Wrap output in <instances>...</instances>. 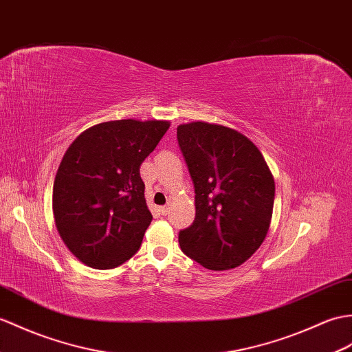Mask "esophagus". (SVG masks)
Returning <instances> with one entry per match:
<instances>
[{"label":"esophagus","instance_id":"obj_1","mask_svg":"<svg viewBox=\"0 0 352 352\" xmlns=\"http://www.w3.org/2000/svg\"><path fill=\"white\" fill-rule=\"evenodd\" d=\"M169 210H170V207H169V206H163V207H160V208H159V211H160V213H162L163 216L169 214Z\"/></svg>","mask_w":352,"mask_h":352}]
</instances>
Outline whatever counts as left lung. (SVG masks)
Returning <instances> with one entry per match:
<instances>
[{"instance_id":"obj_1","label":"left lung","mask_w":352,"mask_h":352,"mask_svg":"<svg viewBox=\"0 0 352 352\" xmlns=\"http://www.w3.org/2000/svg\"><path fill=\"white\" fill-rule=\"evenodd\" d=\"M195 187V220L179 248L208 270L241 265L265 240L274 178L258 146L239 130L206 121L177 127Z\"/></svg>"}]
</instances>
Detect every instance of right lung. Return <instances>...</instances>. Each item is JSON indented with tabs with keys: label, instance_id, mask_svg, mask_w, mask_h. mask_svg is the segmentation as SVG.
I'll return each instance as SVG.
<instances>
[{
	"label": "right lung",
	"instance_id": "1",
	"mask_svg": "<svg viewBox=\"0 0 352 352\" xmlns=\"http://www.w3.org/2000/svg\"><path fill=\"white\" fill-rule=\"evenodd\" d=\"M170 122L113 120L84 130L56 170L52 211L61 240L80 263L108 270L132 258L153 216L139 175Z\"/></svg>",
	"mask_w": 352,
	"mask_h": 352
}]
</instances>
